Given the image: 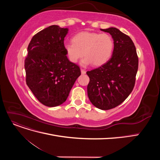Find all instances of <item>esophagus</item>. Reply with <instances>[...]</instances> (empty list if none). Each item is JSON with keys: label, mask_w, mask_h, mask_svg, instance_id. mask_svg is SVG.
<instances>
[{"label": "esophagus", "mask_w": 160, "mask_h": 160, "mask_svg": "<svg viewBox=\"0 0 160 160\" xmlns=\"http://www.w3.org/2000/svg\"><path fill=\"white\" fill-rule=\"evenodd\" d=\"M81 74H83V75L86 73V71L83 69H81Z\"/></svg>", "instance_id": "1"}]
</instances>
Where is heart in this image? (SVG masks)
<instances>
[{"label": "heart", "instance_id": "obj_1", "mask_svg": "<svg viewBox=\"0 0 160 160\" xmlns=\"http://www.w3.org/2000/svg\"><path fill=\"white\" fill-rule=\"evenodd\" d=\"M114 42L112 37L107 33L84 31L76 34L72 42L64 44V49L69 60L76 63L85 56L81 64L88 66L103 65L111 58L113 51Z\"/></svg>", "mask_w": 160, "mask_h": 160}]
</instances>
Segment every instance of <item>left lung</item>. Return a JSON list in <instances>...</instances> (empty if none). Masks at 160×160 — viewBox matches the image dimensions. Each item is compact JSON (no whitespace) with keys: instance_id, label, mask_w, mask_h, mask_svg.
I'll list each match as a JSON object with an SVG mask.
<instances>
[{"instance_id":"1","label":"left lung","mask_w":160,"mask_h":160,"mask_svg":"<svg viewBox=\"0 0 160 160\" xmlns=\"http://www.w3.org/2000/svg\"><path fill=\"white\" fill-rule=\"evenodd\" d=\"M100 30L112 37L113 51L107 62L87 72L89 77L88 95L97 108L108 110L123 103L132 93L138 69V57L129 36L115 27Z\"/></svg>"}]
</instances>
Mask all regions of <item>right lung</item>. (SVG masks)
Returning a JSON list of instances; mask_svg holds the SVG:
<instances>
[{"label": "right lung", "mask_w": 160, "mask_h": 160, "mask_svg": "<svg viewBox=\"0 0 160 160\" xmlns=\"http://www.w3.org/2000/svg\"><path fill=\"white\" fill-rule=\"evenodd\" d=\"M68 28L51 25L34 35L25 60L27 85L47 107L63 103L81 75L79 67L71 62L64 49Z\"/></svg>", "instance_id": "1"}]
</instances>
